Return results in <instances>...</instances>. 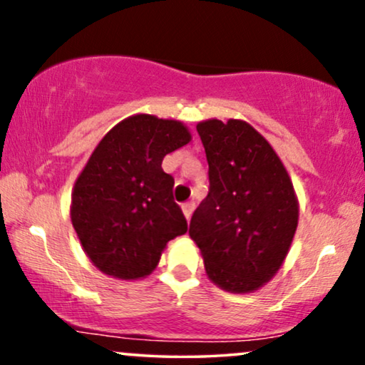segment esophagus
I'll list each match as a JSON object with an SVG mask.
<instances>
[{"label":"esophagus","instance_id":"1","mask_svg":"<svg viewBox=\"0 0 365 365\" xmlns=\"http://www.w3.org/2000/svg\"><path fill=\"white\" fill-rule=\"evenodd\" d=\"M194 202H187V204H183L182 206V209H183V215H185V217H187V221L190 220L192 217V212H194Z\"/></svg>","mask_w":365,"mask_h":365}]
</instances>
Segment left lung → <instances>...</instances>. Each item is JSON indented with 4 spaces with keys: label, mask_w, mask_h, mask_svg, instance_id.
<instances>
[{
    "label": "left lung",
    "mask_w": 365,
    "mask_h": 365,
    "mask_svg": "<svg viewBox=\"0 0 365 365\" xmlns=\"http://www.w3.org/2000/svg\"><path fill=\"white\" fill-rule=\"evenodd\" d=\"M209 165L207 197L190 220V238L212 283L249 293L269 282L290 249L299 202L282 159L247 121L197 125Z\"/></svg>",
    "instance_id": "obj_1"
}]
</instances>
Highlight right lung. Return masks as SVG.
<instances>
[{"mask_svg": "<svg viewBox=\"0 0 365 365\" xmlns=\"http://www.w3.org/2000/svg\"><path fill=\"white\" fill-rule=\"evenodd\" d=\"M182 121L135 115L113 127L72 192V225L92 264L120 279L153 273L166 244L187 232L163 158L190 142Z\"/></svg>", "mask_w": 365, "mask_h": 365, "instance_id": "right-lung-1", "label": "right lung"}]
</instances>
